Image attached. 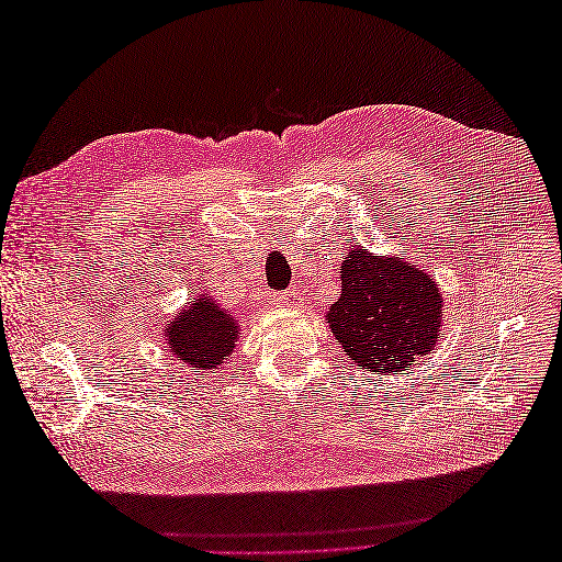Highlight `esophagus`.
I'll return each mask as SVG.
<instances>
[{"label":"esophagus","instance_id":"34e87169","mask_svg":"<svg viewBox=\"0 0 562 562\" xmlns=\"http://www.w3.org/2000/svg\"><path fill=\"white\" fill-rule=\"evenodd\" d=\"M269 300H271V304H277V307H295V304L300 302V293H295V291L274 293Z\"/></svg>","mask_w":562,"mask_h":562}]
</instances>
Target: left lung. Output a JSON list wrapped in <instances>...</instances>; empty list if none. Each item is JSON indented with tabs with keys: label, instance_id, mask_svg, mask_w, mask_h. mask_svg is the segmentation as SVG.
Returning <instances> with one entry per match:
<instances>
[{
	"label": "left lung",
	"instance_id": "1",
	"mask_svg": "<svg viewBox=\"0 0 562 562\" xmlns=\"http://www.w3.org/2000/svg\"><path fill=\"white\" fill-rule=\"evenodd\" d=\"M339 279L342 293L326 321L351 363L398 375L436 347L443 297L427 271L403 258L351 248Z\"/></svg>",
	"mask_w": 562,
	"mask_h": 562
}]
</instances>
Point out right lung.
Segmentation results:
<instances>
[{
    "instance_id": "right-lung-1",
    "label": "right lung",
    "mask_w": 562,
    "mask_h": 562,
    "mask_svg": "<svg viewBox=\"0 0 562 562\" xmlns=\"http://www.w3.org/2000/svg\"><path fill=\"white\" fill-rule=\"evenodd\" d=\"M168 349L178 361L196 370L223 366L239 339V321L213 302L211 295H199L164 326Z\"/></svg>"
}]
</instances>
